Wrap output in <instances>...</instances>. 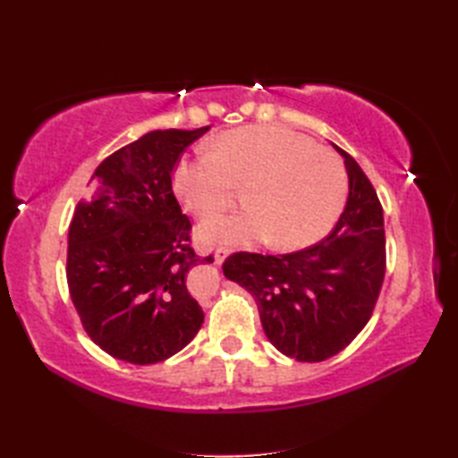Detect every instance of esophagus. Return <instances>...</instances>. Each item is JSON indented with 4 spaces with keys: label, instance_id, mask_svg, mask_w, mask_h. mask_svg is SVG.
<instances>
[{
    "label": "esophagus",
    "instance_id": "34e87169",
    "mask_svg": "<svg viewBox=\"0 0 458 458\" xmlns=\"http://www.w3.org/2000/svg\"><path fill=\"white\" fill-rule=\"evenodd\" d=\"M230 251H232V250H228V248H218L216 251H214V259H216L218 266L222 264L224 259H226V258L230 256Z\"/></svg>",
    "mask_w": 458,
    "mask_h": 458
}]
</instances>
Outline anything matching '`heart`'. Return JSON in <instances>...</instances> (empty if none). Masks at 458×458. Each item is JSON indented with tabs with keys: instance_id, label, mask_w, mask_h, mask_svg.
Segmentation results:
<instances>
[{
	"instance_id": "b5f03b06",
	"label": "heart",
	"mask_w": 458,
	"mask_h": 458,
	"mask_svg": "<svg viewBox=\"0 0 458 458\" xmlns=\"http://www.w3.org/2000/svg\"><path fill=\"white\" fill-rule=\"evenodd\" d=\"M173 187L184 208L208 218L246 191L250 210L200 224L210 246H251L271 240L293 251L315 244L333 228L346 199V171L336 155L305 135L254 125L218 135L212 155L182 159Z\"/></svg>"
}]
</instances>
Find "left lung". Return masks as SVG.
I'll return each mask as SVG.
<instances>
[{
  "mask_svg": "<svg viewBox=\"0 0 458 458\" xmlns=\"http://www.w3.org/2000/svg\"><path fill=\"white\" fill-rule=\"evenodd\" d=\"M348 200L327 238L284 256L236 251L222 271L256 299L261 327L281 354L323 362L358 336L374 313L386 276L384 210L350 155Z\"/></svg>",
  "mask_w": 458,
  "mask_h": 458,
  "instance_id": "obj_1",
  "label": "left lung"
}]
</instances>
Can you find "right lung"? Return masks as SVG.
Returning <instances> with one entry per match:
<instances>
[{
  "mask_svg": "<svg viewBox=\"0 0 458 458\" xmlns=\"http://www.w3.org/2000/svg\"><path fill=\"white\" fill-rule=\"evenodd\" d=\"M208 130H155L112 153L68 228L66 281L76 313L94 344L123 362H163L202 327L187 276L214 258L191 248L192 226L171 173Z\"/></svg>",
  "mask_w": 458,
  "mask_h": 458,
  "instance_id": "right-lung-1",
  "label": "right lung"
}]
</instances>
